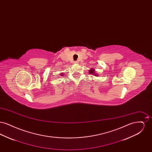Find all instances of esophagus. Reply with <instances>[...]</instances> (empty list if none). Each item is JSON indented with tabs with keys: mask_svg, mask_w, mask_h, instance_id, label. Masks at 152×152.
Listing matches in <instances>:
<instances>
[{
	"mask_svg": "<svg viewBox=\"0 0 152 152\" xmlns=\"http://www.w3.org/2000/svg\"><path fill=\"white\" fill-rule=\"evenodd\" d=\"M74 63H75V64H78L79 62H78L77 61H74Z\"/></svg>",
	"mask_w": 152,
	"mask_h": 152,
	"instance_id": "esophagus-1",
	"label": "esophagus"
}]
</instances>
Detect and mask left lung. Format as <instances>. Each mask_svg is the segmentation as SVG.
Wrapping results in <instances>:
<instances>
[{
	"label": "left lung",
	"instance_id": "left-lung-1",
	"mask_svg": "<svg viewBox=\"0 0 152 152\" xmlns=\"http://www.w3.org/2000/svg\"><path fill=\"white\" fill-rule=\"evenodd\" d=\"M94 71L93 69H91L90 71H89V73H92V74H94V75H96V74H94Z\"/></svg>",
	"mask_w": 152,
	"mask_h": 152
}]
</instances>
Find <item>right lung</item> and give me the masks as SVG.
Masks as SVG:
<instances>
[{
    "mask_svg": "<svg viewBox=\"0 0 152 152\" xmlns=\"http://www.w3.org/2000/svg\"><path fill=\"white\" fill-rule=\"evenodd\" d=\"M61 75H63V74H62V73H61Z\"/></svg>",
    "mask_w": 152,
    "mask_h": 152,
    "instance_id": "right-lung-1",
    "label": "right lung"
}]
</instances>
